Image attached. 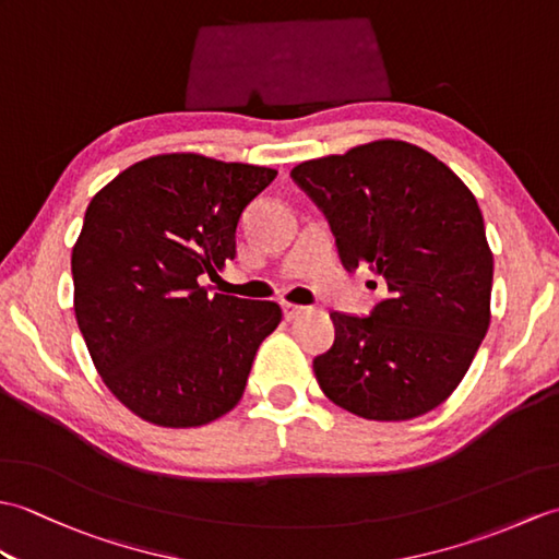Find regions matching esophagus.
Listing matches in <instances>:
<instances>
[{
	"label": "esophagus",
	"mask_w": 559,
	"mask_h": 559,
	"mask_svg": "<svg viewBox=\"0 0 559 559\" xmlns=\"http://www.w3.org/2000/svg\"><path fill=\"white\" fill-rule=\"evenodd\" d=\"M281 307H283V317H286L288 322H293V319H298V317L307 310V307H302V305H293V302H283Z\"/></svg>",
	"instance_id": "esophagus-1"
}]
</instances>
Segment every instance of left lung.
Wrapping results in <instances>:
<instances>
[{
	"label": "left lung",
	"instance_id": "left-lung-1",
	"mask_svg": "<svg viewBox=\"0 0 559 559\" xmlns=\"http://www.w3.org/2000/svg\"><path fill=\"white\" fill-rule=\"evenodd\" d=\"M343 266H370L384 298L370 317L331 312L314 358L329 401L367 420H411L459 386L490 326L492 252L476 197L442 160L382 139L295 165ZM372 288H377V283Z\"/></svg>",
	"mask_w": 559,
	"mask_h": 559
}]
</instances>
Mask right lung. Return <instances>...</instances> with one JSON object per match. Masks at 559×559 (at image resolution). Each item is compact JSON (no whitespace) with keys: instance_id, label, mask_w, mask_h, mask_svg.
Instances as JSON below:
<instances>
[{"instance_id":"obj_1","label":"right lung","mask_w":559,"mask_h":559,"mask_svg":"<svg viewBox=\"0 0 559 559\" xmlns=\"http://www.w3.org/2000/svg\"><path fill=\"white\" fill-rule=\"evenodd\" d=\"M276 170L199 153L129 165L91 199L71 252L74 312L115 399L160 427H199L242 399L281 307L199 278L235 259V230Z\"/></svg>"}]
</instances>
